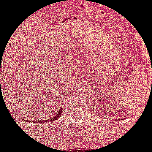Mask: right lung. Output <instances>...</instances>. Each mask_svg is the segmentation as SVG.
<instances>
[{
  "label": "right lung",
  "instance_id": "obj_1",
  "mask_svg": "<svg viewBox=\"0 0 152 152\" xmlns=\"http://www.w3.org/2000/svg\"><path fill=\"white\" fill-rule=\"evenodd\" d=\"M61 113H62V110H61V109H60L58 111L57 113L55 114V116H53V117H52V118H49V119H43L44 123H47V122L52 121V120H55V119H57V118L60 117V116H61Z\"/></svg>",
  "mask_w": 152,
  "mask_h": 152
}]
</instances>
